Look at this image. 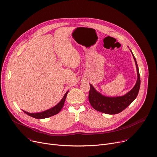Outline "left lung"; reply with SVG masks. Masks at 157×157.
<instances>
[{"mask_svg":"<svg viewBox=\"0 0 157 157\" xmlns=\"http://www.w3.org/2000/svg\"><path fill=\"white\" fill-rule=\"evenodd\" d=\"M131 51L132 52L131 50ZM132 54L136 66L137 79L134 87L126 94L118 97L105 96L98 93L94 87L90 84L89 101L91 106L97 111L109 115L117 114L122 112L136 98L140 90L141 81L137 61L132 52Z\"/></svg>","mask_w":157,"mask_h":157,"instance_id":"left-lung-1","label":"left lung"}]
</instances>
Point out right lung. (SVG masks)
<instances>
[{
  "mask_svg": "<svg viewBox=\"0 0 157 157\" xmlns=\"http://www.w3.org/2000/svg\"><path fill=\"white\" fill-rule=\"evenodd\" d=\"M68 93V91H67L65 93V94H64V96H63V98H62V99L60 101V102L58 104H57L56 106H54L52 108H50L48 110H45V111H44V112H40V113H30L29 112H26L25 111H23V112L26 115H29L32 117H33L35 118H36V119L45 118H48L51 116L56 115L61 111V109H62V108L64 105V101H65V99L67 98V95Z\"/></svg>",
  "mask_w": 157,
  "mask_h": 157,
  "instance_id": "obj_1",
  "label": "right lung"
}]
</instances>
